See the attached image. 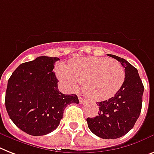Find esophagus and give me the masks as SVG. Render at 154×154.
Here are the masks:
<instances>
[{"instance_id":"esophagus-1","label":"esophagus","mask_w":154,"mask_h":154,"mask_svg":"<svg viewBox=\"0 0 154 154\" xmlns=\"http://www.w3.org/2000/svg\"><path fill=\"white\" fill-rule=\"evenodd\" d=\"M78 99H79V103H83L84 102H85V99L82 98V97H80V96H78Z\"/></svg>"}]
</instances>
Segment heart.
<instances>
[{"mask_svg": "<svg viewBox=\"0 0 154 154\" xmlns=\"http://www.w3.org/2000/svg\"><path fill=\"white\" fill-rule=\"evenodd\" d=\"M58 78L70 90H77L83 83L84 93L96 101L105 100L118 92L125 80V71L117 61L107 57L74 58L68 66H57Z\"/></svg>", "mask_w": 154, "mask_h": 154, "instance_id": "b5f03b06", "label": "heart"}]
</instances>
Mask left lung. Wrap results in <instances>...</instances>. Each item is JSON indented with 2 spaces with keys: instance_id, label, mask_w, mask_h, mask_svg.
I'll return each instance as SVG.
<instances>
[{
  "instance_id": "left-lung-1",
  "label": "left lung",
  "mask_w": 154,
  "mask_h": 154,
  "mask_svg": "<svg viewBox=\"0 0 154 154\" xmlns=\"http://www.w3.org/2000/svg\"><path fill=\"white\" fill-rule=\"evenodd\" d=\"M125 69V80L115 97L97 103L98 116L87 118L89 130L101 138L115 139L128 133L135 124L142 110L144 86L134 68L125 59L108 54Z\"/></svg>"
}]
</instances>
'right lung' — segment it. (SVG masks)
Masks as SVG:
<instances>
[{"label": "right lung", "instance_id": "right-lung-1", "mask_svg": "<svg viewBox=\"0 0 154 154\" xmlns=\"http://www.w3.org/2000/svg\"><path fill=\"white\" fill-rule=\"evenodd\" d=\"M58 57L41 56L16 68L8 81L5 107L16 127L30 135L51 133L59 126L69 103H79L75 94L57 89L53 72Z\"/></svg>", "mask_w": 154, "mask_h": 154}]
</instances>
